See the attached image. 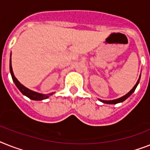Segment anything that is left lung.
<instances>
[{"mask_svg":"<svg viewBox=\"0 0 150 150\" xmlns=\"http://www.w3.org/2000/svg\"><path fill=\"white\" fill-rule=\"evenodd\" d=\"M139 80H140V76H139V78L138 81H137V82H136V84L134 86V87L132 88V89L130 90L129 92H128L127 94L125 95V96H123L122 97H121V98H117V99H114V100H102V99H99V101H101L102 103H106V104H117V103H122L123 101H125L126 99V98H128L134 92V91L136 90V87H137V86H138L139 82Z\"/></svg>","mask_w":150,"mask_h":150,"instance_id":"8db88e82","label":"left lung"}]
</instances>
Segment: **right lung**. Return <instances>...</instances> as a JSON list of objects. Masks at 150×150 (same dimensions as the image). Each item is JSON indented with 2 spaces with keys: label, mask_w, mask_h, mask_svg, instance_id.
Returning a JSON list of instances; mask_svg holds the SVG:
<instances>
[{
  "label": "right lung",
  "mask_w": 150,
  "mask_h": 150,
  "mask_svg": "<svg viewBox=\"0 0 150 150\" xmlns=\"http://www.w3.org/2000/svg\"><path fill=\"white\" fill-rule=\"evenodd\" d=\"M10 71H11V75L12 79H13V81H14V84H15V86H17V88L20 90V92H21L23 95L27 96V97L30 98V99L36 101L43 100V99H46V98H48L50 96L53 95V93H50V94L47 95L41 94V93H38V92H34L32 90L28 89V88H26L25 86H23L22 84H21L18 79L15 78V76H14V72H13V70H12L11 59H10Z\"/></svg>",
  "instance_id": "right-lung-1"
}]
</instances>
